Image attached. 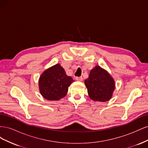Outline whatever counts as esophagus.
Wrapping results in <instances>:
<instances>
[{
  "label": "esophagus",
  "mask_w": 148,
  "mask_h": 148,
  "mask_svg": "<svg viewBox=\"0 0 148 148\" xmlns=\"http://www.w3.org/2000/svg\"><path fill=\"white\" fill-rule=\"evenodd\" d=\"M75 79H76V80H77V81H82L83 80V77H75Z\"/></svg>",
  "instance_id": "1"
}]
</instances>
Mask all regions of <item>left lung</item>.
Listing matches in <instances>:
<instances>
[{
  "label": "left lung",
  "instance_id": "obj_1",
  "mask_svg": "<svg viewBox=\"0 0 148 148\" xmlns=\"http://www.w3.org/2000/svg\"><path fill=\"white\" fill-rule=\"evenodd\" d=\"M89 97L95 101L106 102L111 99L115 82L107 71L99 66L93 68L88 78L84 80Z\"/></svg>",
  "mask_w": 148,
  "mask_h": 148
}]
</instances>
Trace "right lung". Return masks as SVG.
<instances>
[{"label": "right lung", "mask_w": 148, "mask_h": 148, "mask_svg": "<svg viewBox=\"0 0 148 148\" xmlns=\"http://www.w3.org/2000/svg\"><path fill=\"white\" fill-rule=\"evenodd\" d=\"M74 80L67 76L65 70L57 64L46 70L40 76L39 88L41 95L48 101H58L65 97Z\"/></svg>", "instance_id": "1"}]
</instances>
